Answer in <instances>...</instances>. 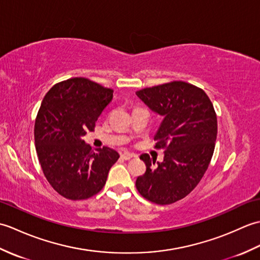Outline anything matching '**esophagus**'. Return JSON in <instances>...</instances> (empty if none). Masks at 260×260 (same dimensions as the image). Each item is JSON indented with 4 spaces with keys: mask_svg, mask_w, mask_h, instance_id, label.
Segmentation results:
<instances>
[{
    "mask_svg": "<svg viewBox=\"0 0 260 260\" xmlns=\"http://www.w3.org/2000/svg\"><path fill=\"white\" fill-rule=\"evenodd\" d=\"M121 157L127 161V159H131L132 157H135V154H132L129 152H124L123 154H121Z\"/></svg>",
    "mask_w": 260,
    "mask_h": 260,
    "instance_id": "esophagus-1",
    "label": "esophagus"
}]
</instances>
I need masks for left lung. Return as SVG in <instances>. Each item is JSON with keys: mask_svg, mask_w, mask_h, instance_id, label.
<instances>
[{"mask_svg": "<svg viewBox=\"0 0 260 260\" xmlns=\"http://www.w3.org/2000/svg\"><path fill=\"white\" fill-rule=\"evenodd\" d=\"M136 95L164 119L154 136L163 148V162L148 154L140 157L146 172L136 180L140 194L165 206L185 198L199 184L213 155L217 140V114L201 88L185 81L144 88Z\"/></svg>", "mask_w": 260, "mask_h": 260, "instance_id": "8db88e82", "label": "left lung"}]
</instances>
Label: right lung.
<instances>
[{"mask_svg": "<svg viewBox=\"0 0 260 260\" xmlns=\"http://www.w3.org/2000/svg\"><path fill=\"white\" fill-rule=\"evenodd\" d=\"M114 90L84 77L54 85L43 98L35 123L39 163L46 179L68 200H86L101 191L119 154L104 146L96 152L82 136L112 102Z\"/></svg>", "mask_w": 260, "mask_h": 260, "instance_id": "add662e5", "label": "right lung"}]
</instances>
